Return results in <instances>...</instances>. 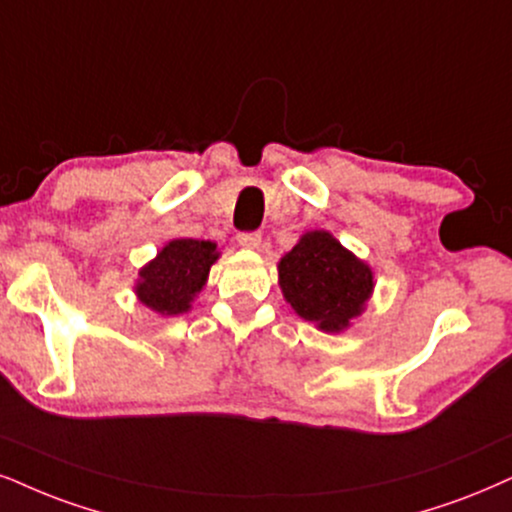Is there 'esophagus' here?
<instances>
[{
    "label": "esophagus",
    "mask_w": 512,
    "mask_h": 512,
    "mask_svg": "<svg viewBox=\"0 0 512 512\" xmlns=\"http://www.w3.org/2000/svg\"><path fill=\"white\" fill-rule=\"evenodd\" d=\"M261 232H239L237 242L239 246H244V249H258L261 246Z\"/></svg>",
    "instance_id": "1"
}]
</instances>
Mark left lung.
I'll return each instance as SVG.
<instances>
[{
    "instance_id": "obj_1",
    "label": "left lung",
    "mask_w": 512,
    "mask_h": 512,
    "mask_svg": "<svg viewBox=\"0 0 512 512\" xmlns=\"http://www.w3.org/2000/svg\"><path fill=\"white\" fill-rule=\"evenodd\" d=\"M280 289L296 315L323 332H342L365 311L372 270L325 230H311L277 263Z\"/></svg>"
}]
</instances>
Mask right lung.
Wrapping results in <instances>:
<instances>
[{"label":"right lung","instance_id":"right-lung-1","mask_svg":"<svg viewBox=\"0 0 512 512\" xmlns=\"http://www.w3.org/2000/svg\"><path fill=\"white\" fill-rule=\"evenodd\" d=\"M218 249L206 239H173L140 270L137 299L159 315H180L204 289Z\"/></svg>","mask_w":512,"mask_h":512}]
</instances>
